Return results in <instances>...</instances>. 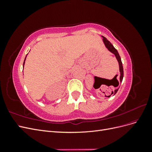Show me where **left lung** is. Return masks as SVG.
<instances>
[{
    "mask_svg": "<svg viewBox=\"0 0 152 152\" xmlns=\"http://www.w3.org/2000/svg\"><path fill=\"white\" fill-rule=\"evenodd\" d=\"M103 37V42H104V45H105L106 48H107L110 50V52H112V53H113L115 55L116 58H117V59L118 60V64H119V69H120V72H121V75H120V83H121L122 81V79H123V77H124V70H123L122 63V61H121V58L120 55H119V54H118V51H117V50L113 47V45L111 44V42H110V41H108L105 37ZM117 82H118V85H119V82H118V80H117ZM118 89H119V88L115 89L114 91H112V94H113V95L117 93V92L118 91ZM112 94H111V95H112ZM111 95H110V96H111ZM110 96H107V97L109 98Z\"/></svg>",
    "mask_w": 152,
    "mask_h": 152,
    "instance_id": "8db88e82",
    "label": "left lung"
}]
</instances>
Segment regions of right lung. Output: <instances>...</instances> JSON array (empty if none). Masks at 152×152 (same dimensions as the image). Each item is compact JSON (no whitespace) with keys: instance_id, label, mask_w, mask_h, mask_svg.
Here are the masks:
<instances>
[{"instance_id":"1","label":"right lung","mask_w":152,"mask_h":152,"mask_svg":"<svg viewBox=\"0 0 152 152\" xmlns=\"http://www.w3.org/2000/svg\"><path fill=\"white\" fill-rule=\"evenodd\" d=\"M25 59H26V58H25ZM25 61H24V63H23V66H24V64H25Z\"/></svg>"}]
</instances>
